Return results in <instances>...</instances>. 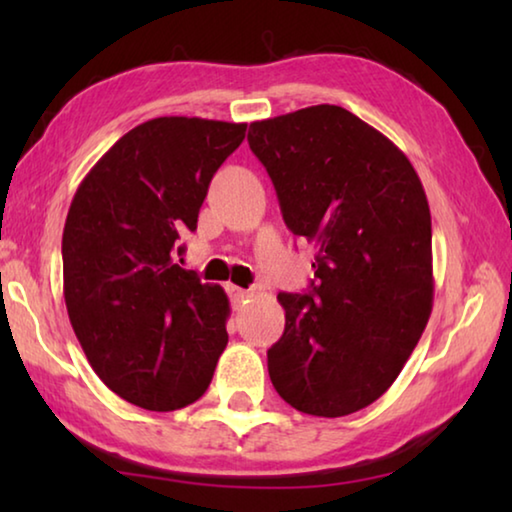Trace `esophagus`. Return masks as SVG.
<instances>
[{
  "instance_id": "obj_1",
  "label": "esophagus",
  "mask_w": 512,
  "mask_h": 512,
  "mask_svg": "<svg viewBox=\"0 0 512 512\" xmlns=\"http://www.w3.org/2000/svg\"><path fill=\"white\" fill-rule=\"evenodd\" d=\"M225 291L230 293V298L235 300V302H241V300H246L248 296H250V291L248 289H241V287H235V284H228V287H225Z\"/></svg>"
}]
</instances>
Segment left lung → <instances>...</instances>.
I'll use <instances>...</instances> for the list:
<instances>
[{"mask_svg":"<svg viewBox=\"0 0 512 512\" xmlns=\"http://www.w3.org/2000/svg\"><path fill=\"white\" fill-rule=\"evenodd\" d=\"M293 235L316 246V282L280 293L284 334L268 375L293 409L341 418L379 400L400 375L433 302L431 214L409 158L341 106L253 121Z\"/></svg>","mask_w":512,"mask_h":512,"instance_id":"left-lung-1","label":"left lung"}]
</instances>
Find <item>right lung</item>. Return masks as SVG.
Here are the masks:
<instances>
[{"instance_id": "add662e5", "label": "right lung", "mask_w": 512, "mask_h": 512, "mask_svg": "<svg viewBox=\"0 0 512 512\" xmlns=\"http://www.w3.org/2000/svg\"><path fill=\"white\" fill-rule=\"evenodd\" d=\"M244 137L246 124L230 121H144L94 164L69 205V320L103 384L146 411L196 402L228 345V296L178 257L212 176Z\"/></svg>"}]
</instances>
